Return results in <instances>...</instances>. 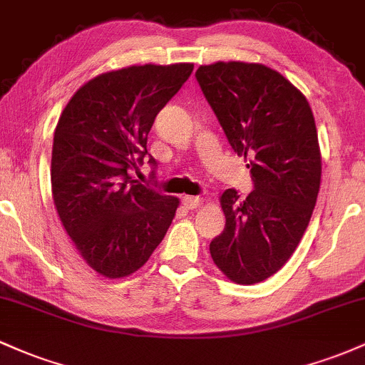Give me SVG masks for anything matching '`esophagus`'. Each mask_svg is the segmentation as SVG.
<instances>
[{
	"instance_id": "esophagus-1",
	"label": "esophagus",
	"mask_w": 365,
	"mask_h": 365,
	"mask_svg": "<svg viewBox=\"0 0 365 365\" xmlns=\"http://www.w3.org/2000/svg\"><path fill=\"white\" fill-rule=\"evenodd\" d=\"M182 202L187 210H195V207H199L202 204V197H197V195H183Z\"/></svg>"
}]
</instances>
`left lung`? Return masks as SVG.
Masks as SVG:
<instances>
[{"instance_id": "obj_1", "label": "left lung", "mask_w": 365, "mask_h": 365, "mask_svg": "<svg viewBox=\"0 0 365 365\" xmlns=\"http://www.w3.org/2000/svg\"><path fill=\"white\" fill-rule=\"evenodd\" d=\"M237 155L250 159L253 192L222 195L225 228L210 244L216 267L237 284L274 275L298 247L320 187L317 128L302 91L262 63L216 62L195 72Z\"/></svg>"}]
</instances>
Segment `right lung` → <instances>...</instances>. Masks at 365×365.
Wrapping results in <instances>:
<instances>
[{
  "mask_svg": "<svg viewBox=\"0 0 365 365\" xmlns=\"http://www.w3.org/2000/svg\"><path fill=\"white\" fill-rule=\"evenodd\" d=\"M192 63L133 66L79 88L60 115L51 150V192L62 225L93 270L137 272L171 225L178 199L142 185L131 171L149 158L159 110L190 78Z\"/></svg>",
  "mask_w": 365,
  "mask_h": 365,
  "instance_id": "right-lung-1",
  "label": "right lung"
}]
</instances>
